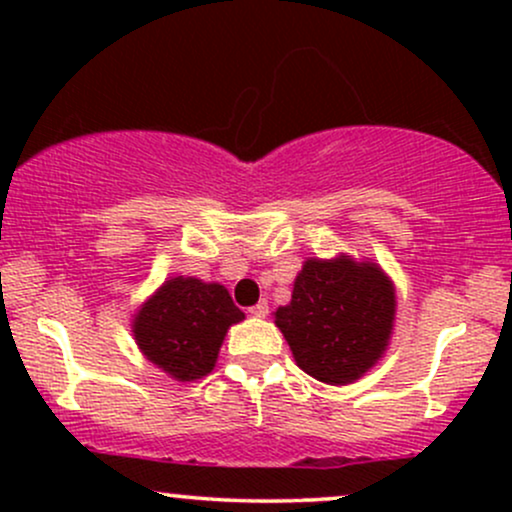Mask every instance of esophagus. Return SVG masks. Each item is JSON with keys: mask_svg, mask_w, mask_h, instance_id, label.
<instances>
[{"mask_svg": "<svg viewBox=\"0 0 512 512\" xmlns=\"http://www.w3.org/2000/svg\"><path fill=\"white\" fill-rule=\"evenodd\" d=\"M269 313V303L267 301H260L257 305H252L250 308V315H255V317H264Z\"/></svg>", "mask_w": 512, "mask_h": 512, "instance_id": "esophagus-1", "label": "esophagus"}]
</instances>
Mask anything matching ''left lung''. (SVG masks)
Masks as SVG:
<instances>
[{"label":"left lung","mask_w":512,"mask_h":512,"mask_svg":"<svg viewBox=\"0 0 512 512\" xmlns=\"http://www.w3.org/2000/svg\"><path fill=\"white\" fill-rule=\"evenodd\" d=\"M395 308V286L375 262L310 257L274 322L298 368L320 383L349 385L383 358Z\"/></svg>","instance_id":"8db88e82"}]
</instances>
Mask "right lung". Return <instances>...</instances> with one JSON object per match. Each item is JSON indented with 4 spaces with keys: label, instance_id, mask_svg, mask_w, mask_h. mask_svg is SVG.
Listing matches in <instances>:
<instances>
[{
    "label": "right lung",
    "instance_id": "1",
    "mask_svg": "<svg viewBox=\"0 0 512 512\" xmlns=\"http://www.w3.org/2000/svg\"><path fill=\"white\" fill-rule=\"evenodd\" d=\"M240 320L243 310L221 284L173 276L137 310L132 332L154 366L190 383L214 370L228 327Z\"/></svg>",
    "mask_w": 512,
    "mask_h": 512
}]
</instances>
